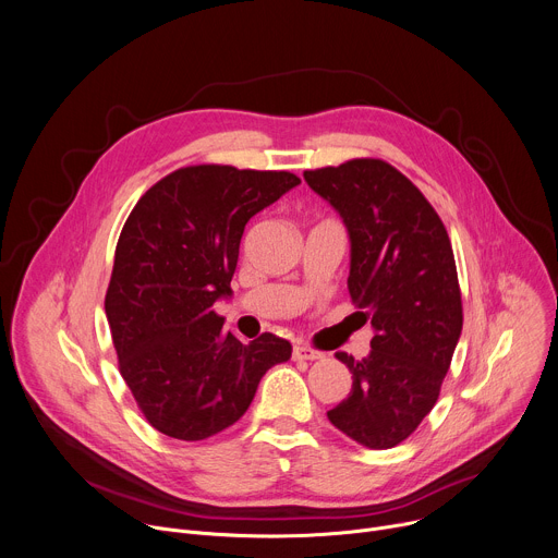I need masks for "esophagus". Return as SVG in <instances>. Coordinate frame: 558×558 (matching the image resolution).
Wrapping results in <instances>:
<instances>
[{"label": "esophagus", "mask_w": 558, "mask_h": 558, "mask_svg": "<svg viewBox=\"0 0 558 558\" xmlns=\"http://www.w3.org/2000/svg\"><path fill=\"white\" fill-rule=\"evenodd\" d=\"M292 359L294 361H317V359H324V352H319L311 345H294L292 348Z\"/></svg>", "instance_id": "obj_1"}]
</instances>
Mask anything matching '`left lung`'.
Returning a JSON list of instances; mask_svg holds the SVG:
<instances>
[{"label": "left lung", "mask_w": 558, "mask_h": 558, "mask_svg": "<svg viewBox=\"0 0 558 558\" xmlns=\"http://www.w3.org/2000/svg\"><path fill=\"white\" fill-rule=\"evenodd\" d=\"M303 179L345 223L348 290L375 330L365 359L337 352L352 390L328 418L352 441L388 450L435 408L461 337L452 243L416 185L381 159L305 170Z\"/></svg>", "instance_id": "8db88e82"}]
</instances>
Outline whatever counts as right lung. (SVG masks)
Returning a JSON list of instances; mask_svg holds the SVG:
<instances>
[{"mask_svg":"<svg viewBox=\"0 0 558 558\" xmlns=\"http://www.w3.org/2000/svg\"><path fill=\"white\" fill-rule=\"evenodd\" d=\"M299 183L286 170L179 168L123 223L104 305L121 377L161 435L204 441L230 427L290 359L277 335L223 332L213 305L232 294L245 223Z\"/></svg>","mask_w":558,"mask_h":558,"instance_id":"1","label":"right lung"}]
</instances>
